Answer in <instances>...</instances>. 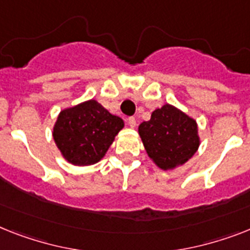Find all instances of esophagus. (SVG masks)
Listing matches in <instances>:
<instances>
[{
  "label": "esophagus",
  "instance_id": "esophagus-1",
  "mask_svg": "<svg viewBox=\"0 0 250 250\" xmlns=\"http://www.w3.org/2000/svg\"><path fill=\"white\" fill-rule=\"evenodd\" d=\"M126 123H127V125H129L130 127H133V129L137 126V120H135L134 117H129V119L126 120Z\"/></svg>",
  "mask_w": 250,
  "mask_h": 250
}]
</instances>
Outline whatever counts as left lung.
Masks as SVG:
<instances>
[{
    "label": "left lung",
    "mask_w": 250,
    "mask_h": 250,
    "mask_svg": "<svg viewBox=\"0 0 250 250\" xmlns=\"http://www.w3.org/2000/svg\"><path fill=\"white\" fill-rule=\"evenodd\" d=\"M138 133L148 157L165 171L187 164L201 144L197 121L168 103L140 124Z\"/></svg>",
    "instance_id": "left-lung-1"
}]
</instances>
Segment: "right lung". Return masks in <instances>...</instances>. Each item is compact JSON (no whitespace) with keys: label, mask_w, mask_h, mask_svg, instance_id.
Listing matches in <instances>:
<instances>
[{"label":"right lung","mask_w":250,"mask_h":250,"mask_svg":"<svg viewBox=\"0 0 250 250\" xmlns=\"http://www.w3.org/2000/svg\"><path fill=\"white\" fill-rule=\"evenodd\" d=\"M123 127L121 117L108 112L96 100H89L61 111L52 137L69 164L90 166L106 156Z\"/></svg>","instance_id":"obj_1"}]
</instances>
